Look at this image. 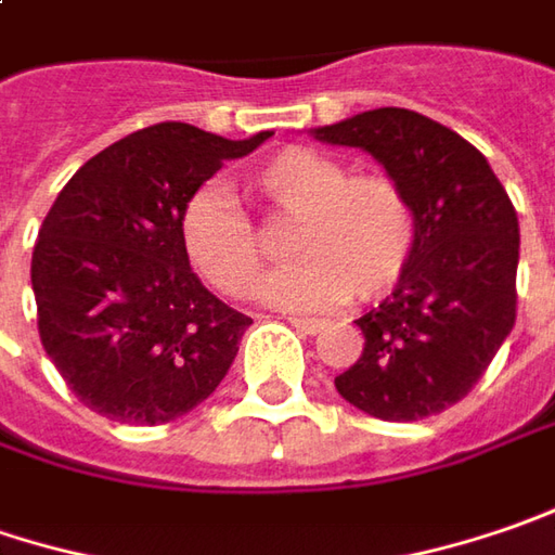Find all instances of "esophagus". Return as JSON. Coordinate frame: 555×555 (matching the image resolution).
Here are the masks:
<instances>
[{"label":"esophagus","mask_w":555,"mask_h":555,"mask_svg":"<svg viewBox=\"0 0 555 555\" xmlns=\"http://www.w3.org/2000/svg\"><path fill=\"white\" fill-rule=\"evenodd\" d=\"M288 323L295 325V328H301V332H307V335H317L325 325V320H313V317H288Z\"/></svg>","instance_id":"esophagus-1"}]
</instances>
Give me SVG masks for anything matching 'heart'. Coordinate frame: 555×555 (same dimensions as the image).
<instances>
[{
    "label": "heart",
    "instance_id": "obj_1",
    "mask_svg": "<svg viewBox=\"0 0 555 555\" xmlns=\"http://www.w3.org/2000/svg\"><path fill=\"white\" fill-rule=\"evenodd\" d=\"M245 192L270 220H295L288 254L301 257L263 282V301L288 310L378 301L413 263L416 207L385 173L348 177L335 157L295 145L254 167ZM180 242L192 270L232 298L248 295L263 270L260 235L220 189H202L182 205Z\"/></svg>",
    "mask_w": 555,
    "mask_h": 555
}]
</instances>
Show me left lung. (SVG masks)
<instances>
[{"mask_svg":"<svg viewBox=\"0 0 555 555\" xmlns=\"http://www.w3.org/2000/svg\"><path fill=\"white\" fill-rule=\"evenodd\" d=\"M313 135L370 152L420 220L406 276L357 320L366 345L335 388L375 420L435 416L469 395L516 325V207L488 157L416 111H363Z\"/></svg>","mask_w":555,"mask_h":555,"instance_id":"1","label":"left lung"}]
</instances>
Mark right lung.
<instances>
[{"label": "right lung", "instance_id": "obj_1", "mask_svg": "<svg viewBox=\"0 0 555 555\" xmlns=\"http://www.w3.org/2000/svg\"><path fill=\"white\" fill-rule=\"evenodd\" d=\"M273 133L155 124L89 157L39 227L30 282L67 388L127 425L180 420L217 391L251 317L210 295L180 242L182 205Z\"/></svg>", "mask_w": 555, "mask_h": 555}]
</instances>
